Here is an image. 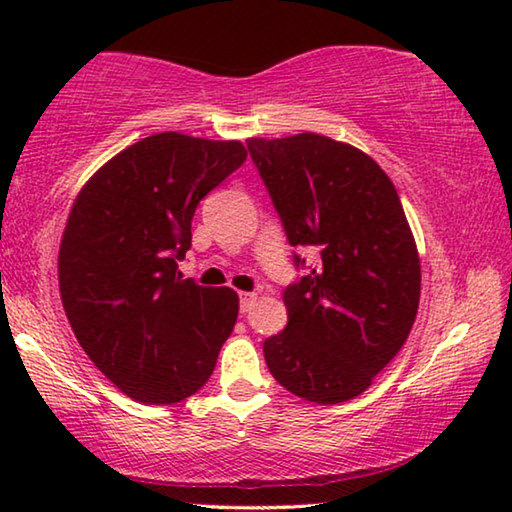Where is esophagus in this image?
<instances>
[{
	"label": "esophagus",
	"instance_id": "obj_1",
	"mask_svg": "<svg viewBox=\"0 0 512 512\" xmlns=\"http://www.w3.org/2000/svg\"><path fill=\"white\" fill-rule=\"evenodd\" d=\"M239 300H241V311H248L253 307V302L257 300L255 293H248V291H239Z\"/></svg>",
	"mask_w": 512,
	"mask_h": 512
}]
</instances>
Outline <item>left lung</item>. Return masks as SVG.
<instances>
[{"label": "left lung", "instance_id": "8db88e82", "mask_svg": "<svg viewBox=\"0 0 512 512\" xmlns=\"http://www.w3.org/2000/svg\"><path fill=\"white\" fill-rule=\"evenodd\" d=\"M246 144L289 244L320 255L284 291L289 323L266 339V366L307 402L354 400L400 352L418 314L420 255L400 196L370 155L332 137Z\"/></svg>", "mask_w": 512, "mask_h": 512}]
</instances>
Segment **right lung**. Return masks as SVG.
I'll list each match as a JSON object with an SVG mask.
<instances>
[{"label":"right lung","mask_w":512,"mask_h":512,"mask_svg":"<svg viewBox=\"0 0 512 512\" xmlns=\"http://www.w3.org/2000/svg\"><path fill=\"white\" fill-rule=\"evenodd\" d=\"M239 140L176 131L135 142L81 187L58 250L76 341L121 393L176 404L205 386L239 296L183 280L196 205L246 162Z\"/></svg>","instance_id":"obj_1"}]
</instances>
